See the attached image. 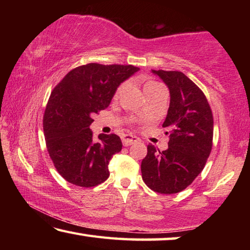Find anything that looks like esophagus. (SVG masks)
Returning <instances> with one entry per match:
<instances>
[{
  "instance_id": "esophagus-1",
  "label": "esophagus",
  "mask_w": 250,
  "mask_h": 250,
  "mask_svg": "<svg viewBox=\"0 0 250 250\" xmlns=\"http://www.w3.org/2000/svg\"><path fill=\"white\" fill-rule=\"evenodd\" d=\"M139 140H140V139H139L138 137H135V135H132V134H125L124 137H122V142H124L125 146L133 145V143L138 142Z\"/></svg>"
}]
</instances>
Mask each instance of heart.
Returning a JSON list of instances; mask_svg holds the SVG:
<instances>
[{
	"label": "heart",
	"instance_id": "1",
	"mask_svg": "<svg viewBox=\"0 0 250 250\" xmlns=\"http://www.w3.org/2000/svg\"><path fill=\"white\" fill-rule=\"evenodd\" d=\"M125 87V83H121L119 87L117 88L116 91H115V95H113V99H117L118 97L121 95V92L124 91ZM161 88H163L162 86L159 83L154 82V80H149V82H146L145 84H143V91H145L146 97H149L150 95L154 94L155 91H158Z\"/></svg>",
	"mask_w": 250,
	"mask_h": 250
}]
</instances>
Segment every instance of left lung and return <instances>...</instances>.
Here are the masks:
<instances>
[{
    "instance_id": "left-lung-1",
    "label": "left lung",
    "mask_w": 250,
    "mask_h": 250,
    "mask_svg": "<svg viewBox=\"0 0 250 250\" xmlns=\"http://www.w3.org/2000/svg\"><path fill=\"white\" fill-rule=\"evenodd\" d=\"M152 73L170 90V107L162 125L170 132V140L166 151L147 146L142 180L152 191L174 194L192 184L205 167L213 146V113L204 92L183 73Z\"/></svg>"
}]
</instances>
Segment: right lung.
I'll return each mask as SVG.
<instances>
[{"label":"right lung","mask_w":250,"mask_h":250,"mask_svg":"<svg viewBox=\"0 0 250 250\" xmlns=\"http://www.w3.org/2000/svg\"><path fill=\"white\" fill-rule=\"evenodd\" d=\"M138 70L132 65L90 62L70 70L54 88L43 118L46 146L57 172L69 183L92 188L109 177L108 164L121 151V139L99 134L94 141L89 126L119 84Z\"/></svg>","instance_id":"add662e5"}]
</instances>
